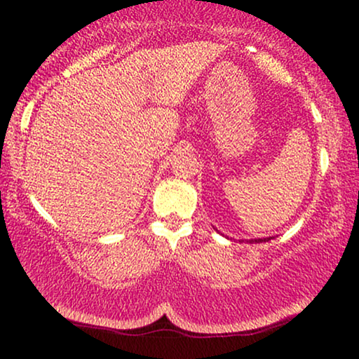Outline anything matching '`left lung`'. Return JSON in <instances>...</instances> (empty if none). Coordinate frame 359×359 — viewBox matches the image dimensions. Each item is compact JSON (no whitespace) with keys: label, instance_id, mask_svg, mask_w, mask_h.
Here are the masks:
<instances>
[{"label":"left lung","instance_id":"1","mask_svg":"<svg viewBox=\"0 0 359 359\" xmlns=\"http://www.w3.org/2000/svg\"><path fill=\"white\" fill-rule=\"evenodd\" d=\"M268 240H271V237H269V238H252V240H250V243H259V242H268Z\"/></svg>","mask_w":359,"mask_h":359}]
</instances>
